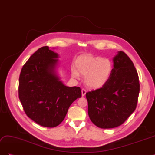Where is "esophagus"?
<instances>
[{
  "instance_id": "esophagus-1",
  "label": "esophagus",
  "mask_w": 155,
  "mask_h": 155,
  "mask_svg": "<svg viewBox=\"0 0 155 155\" xmlns=\"http://www.w3.org/2000/svg\"><path fill=\"white\" fill-rule=\"evenodd\" d=\"M86 90L85 89H82L81 90V95H82V96H85V94H86Z\"/></svg>"
}]
</instances>
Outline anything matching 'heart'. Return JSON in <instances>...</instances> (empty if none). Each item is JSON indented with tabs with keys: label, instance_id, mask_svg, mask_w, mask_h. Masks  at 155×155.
I'll return each instance as SVG.
<instances>
[{
	"label": "heart",
	"instance_id": "heart-1",
	"mask_svg": "<svg viewBox=\"0 0 155 155\" xmlns=\"http://www.w3.org/2000/svg\"><path fill=\"white\" fill-rule=\"evenodd\" d=\"M76 69H72V76L79 78V73L85 76V82L90 88L104 87L109 81L112 72V64L109 59L99 56L83 55L76 61Z\"/></svg>",
	"mask_w": 155,
	"mask_h": 155
}]
</instances>
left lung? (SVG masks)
I'll list each match as a JSON object with an SVG mask.
<instances>
[{
	"instance_id": "8db88e82",
	"label": "left lung",
	"mask_w": 155,
	"mask_h": 155,
	"mask_svg": "<svg viewBox=\"0 0 155 155\" xmlns=\"http://www.w3.org/2000/svg\"><path fill=\"white\" fill-rule=\"evenodd\" d=\"M112 61L109 81L104 87L86 94L89 118L101 129L122 124L135 110L140 92L138 73L128 56L119 51Z\"/></svg>"
}]
</instances>
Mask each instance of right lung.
Returning <instances> with one entry per match:
<instances>
[{"label":"right lung","mask_w":155,"mask_h":155,"mask_svg":"<svg viewBox=\"0 0 155 155\" xmlns=\"http://www.w3.org/2000/svg\"><path fill=\"white\" fill-rule=\"evenodd\" d=\"M59 58L48 46L41 47L27 61L19 77L18 97L25 113L45 127L59 125L70 106L81 97L80 88L67 87L61 80Z\"/></svg>","instance_id":"1"}]
</instances>
